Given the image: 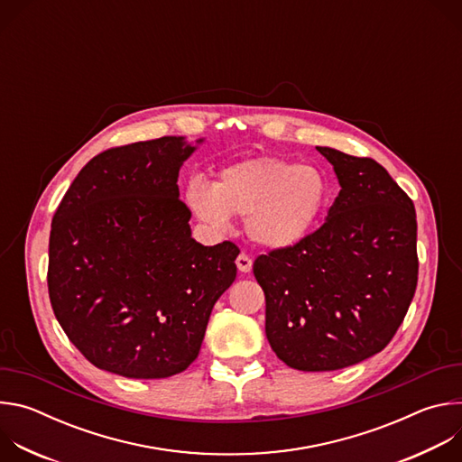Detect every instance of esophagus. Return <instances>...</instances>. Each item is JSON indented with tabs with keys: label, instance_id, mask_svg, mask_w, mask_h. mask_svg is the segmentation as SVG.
Wrapping results in <instances>:
<instances>
[{
	"label": "esophagus",
	"instance_id": "obj_1",
	"mask_svg": "<svg viewBox=\"0 0 462 462\" xmlns=\"http://www.w3.org/2000/svg\"><path fill=\"white\" fill-rule=\"evenodd\" d=\"M236 265H237L239 273L246 274V273H250V271H252V259H250L245 252H241V254L237 255V259H236Z\"/></svg>",
	"mask_w": 462,
	"mask_h": 462
}]
</instances>
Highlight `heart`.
I'll use <instances>...</instances> for the list:
<instances>
[{
    "label": "heart",
    "instance_id": "b5f03b06",
    "mask_svg": "<svg viewBox=\"0 0 462 462\" xmlns=\"http://www.w3.org/2000/svg\"><path fill=\"white\" fill-rule=\"evenodd\" d=\"M184 197L208 226L226 230L230 216L246 217L245 228L255 245L285 250L314 230L331 199V184L314 166L255 157L223 168L214 184L193 179Z\"/></svg>",
    "mask_w": 462,
    "mask_h": 462
}]
</instances>
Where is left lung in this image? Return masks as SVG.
<instances>
[{"label": "left lung", "instance_id": "left-lung-1", "mask_svg": "<svg viewBox=\"0 0 462 462\" xmlns=\"http://www.w3.org/2000/svg\"><path fill=\"white\" fill-rule=\"evenodd\" d=\"M342 186L325 223L254 261L273 351L300 371H335L380 353L417 289V216L383 166L316 148Z\"/></svg>", "mask_w": 462, "mask_h": 462}]
</instances>
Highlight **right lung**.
Returning a JSON list of instances; mask_svg holds the SVG:
<instances>
[{
	"label": "right lung",
	"mask_w": 462,
	"mask_h": 462,
	"mask_svg": "<svg viewBox=\"0 0 462 462\" xmlns=\"http://www.w3.org/2000/svg\"><path fill=\"white\" fill-rule=\"evenodd\" d=\"M193 152L182 137L106 150L80 170L54 212L51 305L98 369L125 378L184 371L236 280L239 248L197 243L191 212L179 199V170Z\"/></svg>",
	"instance_id": "right-lung-1"
}]
</instances>
